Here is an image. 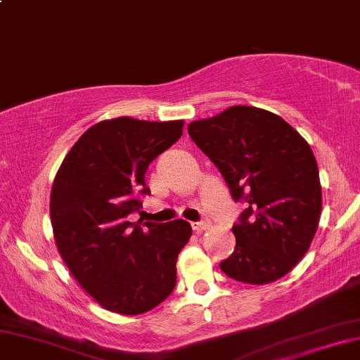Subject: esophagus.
<instances>
[{"instance_id": "esophagus-1", "label": "esophagus", "mask_w": 360, "mask_h": 360, "mask_svg": "<svg viewBox=\"0 0 360 360\" xmlns=\"http://www.w3.org/2000/svg\"><path fill=\"white\" fill-rule=\"evenodd\" d=\"M192 227L197 233H202V232H205V230L210 229V221H208V220L197 221V224H192Z\"/></svg>"}]
</instances>
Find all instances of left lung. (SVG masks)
Returning a JSON list of instances; mask_svg holds the SVG:
<instances>
[{"instance_id":"obj_1","label":"left lung","mask_w":360,"mask_h":360,"mask_svg":"<svg viewBox=\"0 0 360 360\" xmlns=\"http://www.w3.org/2000/svg\"><path fill=\"white\" fill-rule=\"evenodd\" d=\"M188 135L235 200L247 202L221 272L252 285L282 278L307 254L321 220L322 187L310 145L278 115L243 105L195 120Z\"/></svg>"}]
</instances>
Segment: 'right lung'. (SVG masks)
<instances>
[{"instance_id": "1", "label": "right lung", "mask_w": 360, "mask_h": 360, "mask_svg": "<svg viewBox=\"0 0 360 360\" xmlns=\"http://www.w3.org/2000/svg\"><path fill=\"white\" fill-rule=\"evenodd\" d=\"M184 120H103L88 128L58 168L50 197L61 259L96 304L139 316L162 304L176 283V259L192 237L185 220L128 221L145 172L184 133Z\"/></svg>"}]
</instances>
